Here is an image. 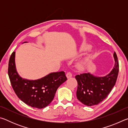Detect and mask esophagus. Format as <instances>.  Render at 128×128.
Masks as SVG:
<instances>
[{
  "mask_svg": "<svg viewBox=\"0 0 128 128\" xmlns=\"http://www.w3.org/2000/svg\"><path fill=\"white\" fill-rule=\"evenodd\" d=\"M66 76L67 78H69L72 77V73L70 72H68L66 73Z\"/></svg>",
  "mask_w": 128,
  "mask_h": 128,
  "instance_id": "obj_1",
  "label": "esophagus"
}]
</instances>
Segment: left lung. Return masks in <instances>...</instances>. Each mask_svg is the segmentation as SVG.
Here are the masks:
<instances>
[{
  "mask_svg": "<svg viewBox=\"0 0 128 128\" xmlns=\"http://www.w3.org/2000/svg\"><path fill=\"white\" fill-rule=\"evenodd\" d=\"M114 66L109 74L96 77L90 73H84L75 76L78 84L77 98L87 106L98 104L106 99L116 84L118 73V62L116 54H114Z\"/></svg>",
  "mask_w": 128,
  "mask_h": 128,
  "instance_id": "8db88e82",
  "label": "left lung"
}]
</instances>
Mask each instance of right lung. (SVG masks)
Wrapping results in <instances>:
<instances>
[{
  "instance_id": "add662e5",
  "label": "right lung",
  "mask_w": 128,
  "mask_h": 128,
  "mask_svg": "<svg viewBox=\"0 0 128 128\" xmlns=\"http://www.w3.org/2000/svg\"><path fill=\"white\" fill-rule=\"evenodd\" d=\"M14 58L15 52H13L8 63V73L17 96L32 107H46L53 100L58 88L67 80L65 72L51 73L36 80L22 78L16 71Z\"/></svg>"
}]
</instances>
